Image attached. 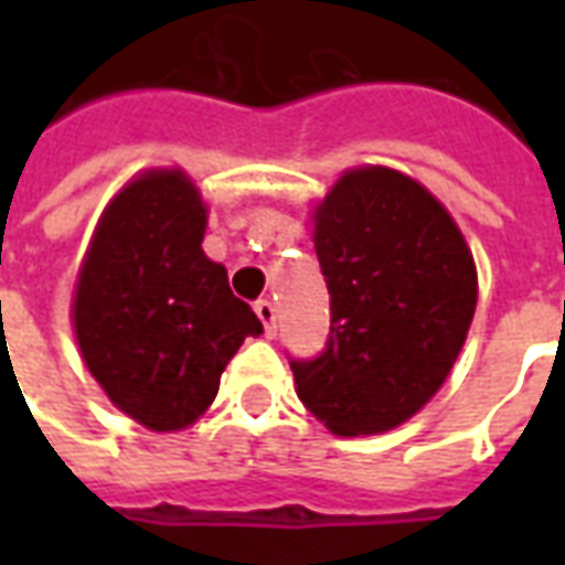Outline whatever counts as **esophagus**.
<instances>
[{"instance_id":"1","label":"esophagus","mask_w":565,"mask_h":565,"mask_svg":"<svg viewBox=\"0 0 565 565\" xmlns=\"http://www.w3.org/2000/svg\"><path fill=\"white\" fill-rule=\"evenodd\" d=\"M254 311H257L259 323H263V330H266V335H275V320H278V308H275V302L271 299H259L257 306H254Z\"/></svg>"}]
</instances>
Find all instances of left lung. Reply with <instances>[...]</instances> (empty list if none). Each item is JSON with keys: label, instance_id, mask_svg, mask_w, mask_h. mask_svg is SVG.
I'll return each instance as SVG.
<instances>
[{"label": "left lung", "instance_id": "1", "mask_svg": "<svg viewBox=\"0 0 565 565\" xmlns=\"http://www.w3.org/2000/svg\"><path fill=\"white\" fill-rule=\"evenodd\" d=\"M330 290V342L290 363L296 396L332 436H375L415 417L448 381L478 302L460 226L412 174L354 166L311 205Z\"/></svg>", "mask_w": 565, "mask_h": 565}]
</instances>
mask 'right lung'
I'll list each match as a JSON object with an SVG mask.
<instances>
[{
  "instance_id": "obj_1",
  "label": "right lung",
  "mask_w": 565,
  "mask_h": 565,
  "mask_svg": "<svg viewBox=\"0 0 565 565\" xmlns=\"http://www.w3.org/2000/svg\"><path fill=\"white\" fill-rule=\"evenodd\" d=\"M209 202L178 166L132 174L108 199L81 259L72 330L117 412L150 433H181L209 412L257 315L205 257Z\"/></svg>"
}]
</instances>
